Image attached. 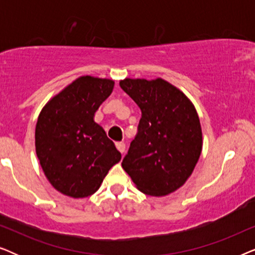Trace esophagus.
<instances>
[{"label":"esophagus","mask_w":255,"mask_h":255,"mask_svg":"<svg viewBox=\"0 0 255 255\" xmlns=\"http://www.w3.org/2000/svg\"><path fill=\"white\" fill-rule=\"evenodd\" d=\"M116 147H117L118 151L122 153V154H123V153L125 152V144H124V142H116Z\"/></svg>","instance_id":"esophagus-1"}]
</instances>
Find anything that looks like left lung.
Segmentation results:
<instances>
[{"label":"left lung","mask_w":255,"mask_h":255,"mask_svg":"<svg viewBox=\"0 0 255 255\" xmlns=\"http://www.w3.org/2000/svg\"><path fill=\"white\" fill-rule=\"evenodd\" d=\"M120 86L141 111L122 167L141 193L166 196L186 183L200 159L203 137L197 111L186 94L161 78H127Z\"/></svg>","instance_id":"obj_1"}]
</instances>
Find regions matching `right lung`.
Wrapping results in <instances>:
<instances>
[{"label": "right lung", "mask_w": 255, "mask_h": 255, "mask_svg": "<svg viewBox=\"0 0 255 255\" xmlns=\"http://www.w3.org/2000/svg\"><path fill=\"white\" fill-rule=\"evenodd\" d=\"M115 81L83 75L66 86L41 109L36 124V153L54 189L73 198L96 193L122 154L94 121Z\"/></svg>", "instance_id": "1"}]
</instances>
